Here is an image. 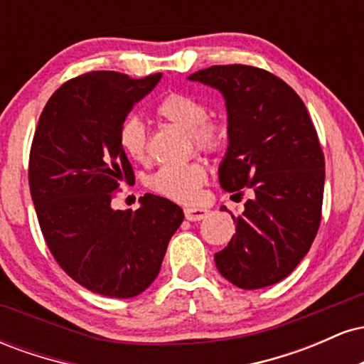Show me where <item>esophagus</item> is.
<instances>
[{
  "label": "esophagus",
  "instance_id": "esophagus-1",
  "mask_svg": "<svg viewBox=\"0 0 364 364\" xmlns=\"http://www.w3.org/2000/svg\"><path fill=\"white\" fill-rule=\"evenodd\" d=\"M207 215H208L207 208H202V207H186L185 208L186 220H191V223H195V220L205 219Z\"/></svg>",
  "mask_w": 364,
  "mask_h": 364
}]
</instances>
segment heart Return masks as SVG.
<instances>
[{"instance_id": "1", "label": "heart", "mask_w": 364, "mask_h": 364, "mask_svg": "<svg viewBox=\"0 0 364 364\" xmlns=\"http://www.w3.org/2000/svg\"><path fill=\"white\" fill-rule=\"evenodd\" d=\"M162 119L186 129L196 149L215 152L223 144V128L207 118L205 104L190 94L173 92L157 104ZM119 147L124 156L135 162L147 159V128L136 116H129L119 128ZM207 179V168L202 161L161 166L147 178V186L156 193L176 202H191Z\"/></svg>"}]
</instances>
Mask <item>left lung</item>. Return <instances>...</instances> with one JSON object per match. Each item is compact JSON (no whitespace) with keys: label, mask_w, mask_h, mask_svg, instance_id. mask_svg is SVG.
<instances>
[{"label":"left lung","mask_w":364,"mask_h":364,"mask_svg":"<svg viewBox=\"0 0 364 364\" xmlns=\"http://www.w3.org/2000/svg\"><path fill=\"white\" fill-rule=\"evenodd\" d=\"M223 94L228 150L219 166L225 191L250 188L236 235L214 260L241 289H260L296 269L315 240L323 200L325 159L299 95L265 70L210 66L188 77Z\"/></svg>","instance_id":"left-lung-1"}]
</instances>
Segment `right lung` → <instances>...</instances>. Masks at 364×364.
<instances>
[{
	"label": "right lung",
	"instance_id": "1",
	"mask_svg": "<svg viewBox=\"0 0 364 364\" xmlns=\"http://www.w3.org/2000/svg\"><path fill=\"white\" fill-rule=\"evenodd\" d=\"M161 77L90 72L63 83L32 141L28 185L46 243L75 282L107 298H133L156 281L185 219L176 203L150 193L135 212L111 207L119 183L135 179L119 128Z\"/></svg>",
	"mask_w": 364,
	"mask_h": 364
}]
</instances>
